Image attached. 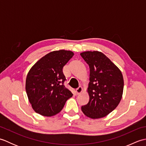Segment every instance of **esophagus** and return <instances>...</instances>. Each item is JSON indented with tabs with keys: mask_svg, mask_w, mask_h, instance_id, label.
Listing matches in <instances>:
<instances>
[{
	"mask_svg": "<svg viewBox=\"0 0 146 146\" xmlns=\"http://www.w3.org/2000/svg\"><path fill=\"white\" fill-rule=\"evenodd\" d=\"M83 91V88L81 87V86H80V87H78V88L76 89V93L77 94V95H79L81 94V93Z\"/></svg>",
	"mask_w": 146,
	"mask_h": 146,
	"instance_id": "esophagus-1",
	"label": "esophagus"
}]
</instances>
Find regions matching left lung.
<instances>
[{"label":"left lung","mask_w":146,"mask_h":146,"mask_svg":"<svg viewBox=\"0 0 146 146\" xmlns=\"http://www.w3.org/2000/svg\"><path fill=\"white\" fill-rule=\"evenodd\" d=\"M81 56L90 68L88 103L82 107L86 116L100 119L111 112L122 97L123 79L116 65L101 52L85 51Z\"/></svg>","instance_id":"left-lung-1"}]
</instances>
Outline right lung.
<instances>
[{
    "mask_svg": "<svg viewBox=\"0 0 146 146\" xmlns=\"http://www.w3.org/2000/svg\"><path fill=\"white\" fill-rule=\"evenodd\" d=\"M72 51L59 50L45 55L27 73L26 90L36 113L51 117L63 109L72 93L65 87L63 66L73 57Z\"/></svg>",
    "mask_w": 146,
    "mask_h": 146,
    "instance_id": "obj_1",
    "label": "right lung"
}]
</instances>
